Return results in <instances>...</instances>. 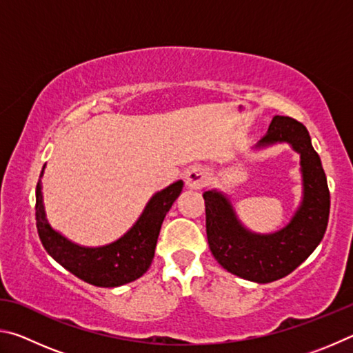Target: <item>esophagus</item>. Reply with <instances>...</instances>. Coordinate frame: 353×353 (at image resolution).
<instances>
[{
    "instance_id": "34e87169",
    "label": "esophagus",
    "mask_w": 353,
    "mask_h": 353,
    "mask_svg": "<svg viewBox=\"0 0 353 353\" xmlns=\"http://www.w3.org/2000/svg\"><path fill=\"white\" fill-rule=\"evenodd\" d=\"M207 182H208V172L207 170L201 168V166H194V168L187 171V181H185L187 187L199 190L202 187H205Z\"/></svg>"
}]
</instances>
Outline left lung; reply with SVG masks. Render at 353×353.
Wrapping results in <instances>:
<instances>
[{"label":"left lung","instance_id":"obj_1","mask_svg":"<svg viewBox=\"0 0 353 353\" xmlns=\"http://www.w3.org/2000/svg\"><path fill=\"white\" fill-rule=\"evenodd\" d=\"M288 141L301 154L303 201L285 229L271 235L250 234L238 223L232 205L218 191H205L208 246L221 266L238 277L270 283L288 276L313 252L325 234L330 191L308 130L290 117H274L259 146Z\"/></svg>","mask_w":353,"mask_h":353}]
</instances>
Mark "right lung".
<instances>
[{"mask_svg": "<svg viewBox=\"0 0 353 353\" xmlns=\"http://www.w3.org/2000/svg\"><path fill=\"white\" fill-rule=\"evenodd\" d=\"M43 170L40 172V179ZM40 179L35 188V224L41 244L65 270L83 282L101 288L129 283L148 271L154 259L155 244L165 214L183 188V182L177 181L155 193L132 229L115 243L103 248H81L52 230L46 223L41 204Z\"/></svg>", "mask_w": 353, "mask_h": 353, "instance_id": "obj_1", "label": "right lung"}]
</instances>
